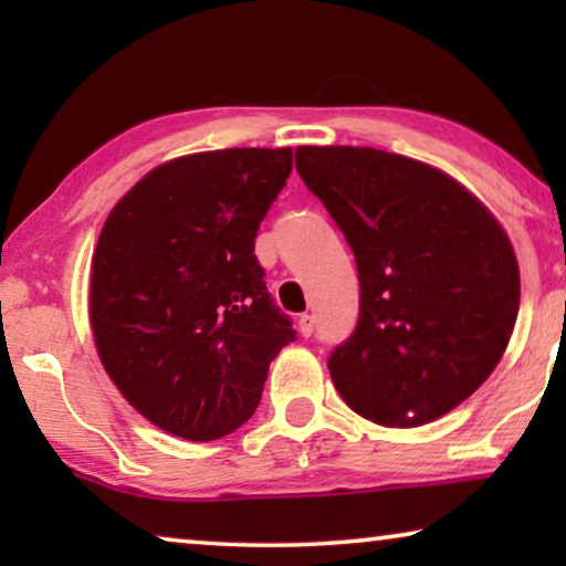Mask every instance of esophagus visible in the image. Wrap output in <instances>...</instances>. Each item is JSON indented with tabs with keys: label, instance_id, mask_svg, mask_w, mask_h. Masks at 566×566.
Masks as SVG:
<instances>
[{
	"label": "esophagus",
	"instance_id": "esophagus-1",
	"mask_svg": "<svg viewBox=\"0 0 566 566\" xmlns=\"http://www.w3.org/2000/svg\"><path fill=\"white\" fill-rule=\"evenodd\" d=\"M298 332L304 337H312L314 335V316L312 314H301L298 316Z\"/></svg>",
	"mask_w": 566,
	"mask_h": 566
}]
</instances>
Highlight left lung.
<instances>
[{"label": "left lung", "mask_w": 566, "mask_h": 566, "mask_svg": "<svg viewBox=\"0 0 566 566\" xmlns=\"http://www.w3.org/2000/svg\"><path fill=\"white\" fill-rule=\"evenodd\" d=\"M296 169L355 254L360 314L327 366L339 397L384 428H417L497 366L521 273L497 219L440 169L370 146H298Z\"/></svg>", "instance_id": "left-lung-1"}]
</instances>
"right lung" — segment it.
<instances>
[{
    "instance_id": "1",
    "label": "right lung",
    "mask_w": 566,
    "mask_h": 566,
    "mask_svg": "<svg viewBox=\"0 0 566 566\" xmlns=\"http://www.w3.org/2000/svg\"><path fill=\"white\" fill-rule=\"evenodd\" d=\"M291 149L190 154L151 169L99 231L90 322L130 407L185 440H216L260 405L296 329L265 285L254 237Z\"/></svg>"
}]
</instances>
